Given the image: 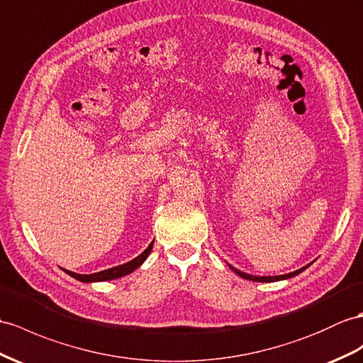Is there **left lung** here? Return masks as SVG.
Segmentation results:
<instances>
[{
  "instance_id": "1",
  "label": "left lung",
  "mask_w": 363,
  "mask_h": 363,
  "mask_svg": "<svg viewBox=\"0 0 363 363\" xmlns=\"http://www.w3.org/2000/svg\"><path fill=\"white\" fill-rule=\"evenodd\" d=\"M309 267V264H308ZM308 267H303V268H300V269H297V271H294V272H289V274H285V276H274V277H260V276H251V274H246V272H242L240 269H237V268H234V267H231V264H229V268H231L235 274H238V276L240 277H243V279H246V280H252V281H277V280H285V279H289V277H294V276H297V274H300L302 272L303 269H306Z\"/></svg>"
}]
</instances>
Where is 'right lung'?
<instances>
[{
  "instance_id": "1",
  "label": "right lung",
  "mask_w": 363,
  "mask_h": 363,
  "mask_svg": "<svg viewBox=\"0 0 363 363\" xmlns=\"http://www.w3.org/2000/svg\"><path fill=\"white\" fill-rule=\"evenodd\" d=\"M152 245L154 242L147 246V248L141 252L138 257H135L134 260H130L125 264H118V267H113V268H109V269H104V271H100V272H94V274H77V272H72V271H67L65 269L69 276H72L74 279L79 280V281H104V280H112V279H118V277H123L126 276V274H130L134 269H137L141 263H143L147 255L151 254L152 251Z\"/></svg>"
}]
</instances>
